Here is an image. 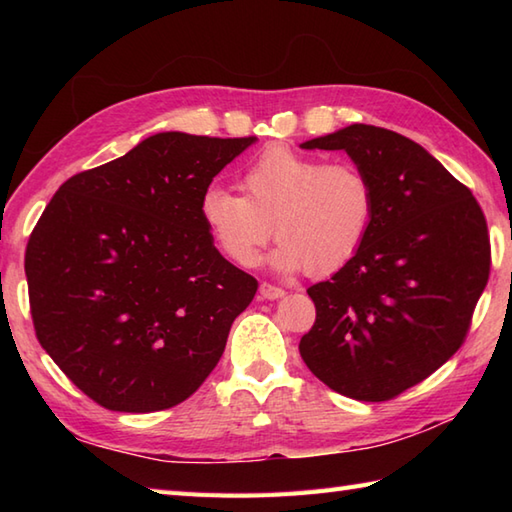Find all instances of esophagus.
Listing matches in <instances>:
<instances>
[{
    "label": "esophagus",
    "mask_w": 512,
    "mask_h": 512,
    "mask_svg": "<svg viewBox=\"0 0 512 512\" xmlns=\"http://www.w3.org/2000/svg\"><path fill=\"white\" fill-rule=\"evenodd\" d=\"M259 295H262L264 299H281L286 295V290L284 288H279V286H273V284H264L259 286Z\"/></svg>",
    "instance_id": "obj_1"
}]
</instances>
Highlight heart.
<instances>
[{"label": "heart", "mask_w": 512, "mask_h": 512, "mask_svg": "<svg viewBox=\"0 0 512 512\" xmlns=\"http://www.w3.org/2000/svg\"><path fill=\"white\" fill-rule=\"evenodd\" d=\"M242 195L202 193L200 217L235 266L259 262L273 233V264L284 273L332 275L363 248L376 213V191L352 162H325L286 147L264 151L244 169Z\"/></svg>", "instance_id": "1"}]
</instances>
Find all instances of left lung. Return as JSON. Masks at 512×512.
I'll list each match as a JSON object with an SVG mask.
<instances>
[{
	"mask_svg": "<svg viewBox=\"0 0 512 512\" xmlns=\"http://www.w3.org/2000/svg\"><path fill=\"white\" fill-rule=\"evenodd\" d=\"M303 149H343L372 180L376 213L363 248L308 288L317 319L303 363L354 400L383 402L460 350L491 273L486 217L469 187L427 149L374 125H350Z\"/></svg>",
	"mask_w": 512,
	"mask_h": 512,
	"instance_id": "left-lung-1",
	"label": "left lung"
}]
</instances>
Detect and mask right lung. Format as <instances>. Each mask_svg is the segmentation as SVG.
Listing matches in <instances>:
<instances>
[{
	"label": "right lung",
	"instance_id": "right-lung-1",
	"mask_svg": "<svg viewBox=\"0 0 512 512\" xmlns=\"http://www.w3.org/2000/svg\"><path fill=\"white\" fill-rule=\"evenodd\" d=\"M255 143L162 132L65 180L26 246L37 339L96 405H180L222 358L257 279L220 255L202 193Z\"/></svg>",
	"mask_w": 512,
	"mask_h": 512
}]
</instances>
